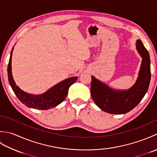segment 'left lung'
<instances>
[{
  "label": "left lung",
  "instance_id": "obj_1",
  "mask_svg": "<svg viewBox=\"0 0 157 157\" xmlns=\"http://www.w3.org/2000/svg\"><path fill=\"white\" fill-rule=\"evenodd\" d=\"M136 47L142 57V63L137 80L129 89H113L92 76V98L102 111L117 115L128 113L139 104L147 92L151 76L150 55L140 40L136 41Z\"/></svg>",
  "mask_w": 157,
  "mask_h": 157
}]
</instances>
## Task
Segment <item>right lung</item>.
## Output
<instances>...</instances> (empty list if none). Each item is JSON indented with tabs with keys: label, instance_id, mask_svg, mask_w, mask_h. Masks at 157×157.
Listing matches in <instances>:
<instances>
[{
	"label": "right lung",
	"instance_id": "obj_1",
	"mask_svg": "<svg viewBox=\"0 0 157 157\" xmlns=\"http://www.w3.org/2000/svg\"><path fill=\"white\" fill-rule=\"evenodd\" d=\"M13 48L11 52L8 64V79L10 86H11L13 92L19 101L29 108L39 110H47L55 107L64 101L67 95L69 87L76 82L78 77H71L64 79L52 86L43 94L38 95L29 94L22 90L19 86H17L13 79L11 69V59Z\"/></svg>",
	"mask_w": 157,
	"mask_h": 157
}]
</instances>
